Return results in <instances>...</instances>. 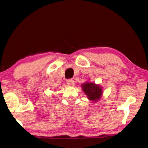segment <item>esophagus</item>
Wrapping results in <instances>:
<instances>
[{
  "mask_svg": "<svg viewBox=\"0 0 148 148\" xmlns=\"http://www.w3.org/2000/svg\"><path fill=\"white\" fill-rule=\"evenodd\" d=\"M67 84L69 85L70 86H73L74 85V79H70L67 80Z\"/></svg>",
  "mask_w": 148,
  "mask_h": 148,
  "instance_id": "34e87169",
  "label": "esophagus"
}]
</instances>
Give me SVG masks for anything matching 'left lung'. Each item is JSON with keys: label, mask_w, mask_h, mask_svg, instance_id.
I'll return each mask as SVG.
<instances>
[{"label": "left lung", "mask_w": 148, "mask_h": 148, "mask_svg": "<svg viewBox=\"0 0 148 148\" xmlns=\"http://www.w3.org/2000/svg\"><path fill=\"white\" fill-rule=\"evenodd\" d=\"M82 91L87 95V99L92 102H97L101 99L103 89L99 84L91 82H86L81 85Z\"/></svg>", "instance_id": "1"}]
</instances>
